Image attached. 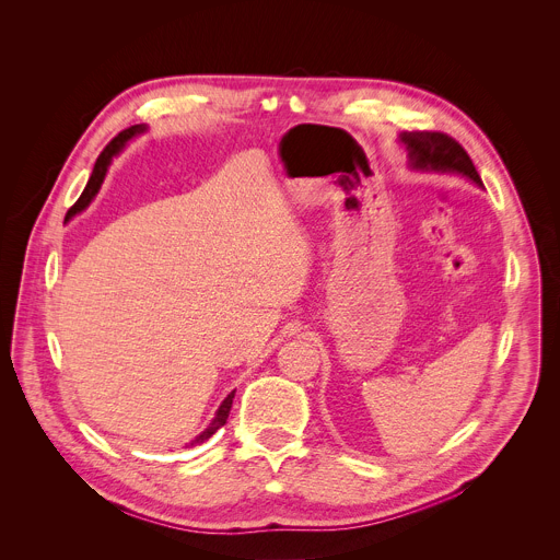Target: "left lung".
I'll use <instances>...</instances> for the list:
<instances>
[{
	"label": "left lung",
	"instance_id": "obj_1",
	"mask_svg": "<svg viewBox=\"0 0 560 560\" xmlns=\"http://www.w3.org/2000/svg\"><path fill=\"white\" fill-rule=\"evenodd\" d=\"M409 151V162L413 168L422 171H442V173H459L481 186V177L466 153V149L442 131H405L400 133Z\"/></svg>",
	"mask_w": 560,
	"mask_h": 560
}]
</instances>
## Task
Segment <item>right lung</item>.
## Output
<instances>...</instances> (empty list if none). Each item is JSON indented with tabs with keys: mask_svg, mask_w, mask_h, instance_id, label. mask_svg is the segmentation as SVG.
<instances>
[{
	"mask_svg": "<svg viewBox=\"0 0 560 560\" xmlns=\"http://www.w3.org/2000/svg\"><path fill=\"white\" fill-rule=\"evenodd\" d=\"M144 127L142 125H133V127H129V129H125V131H120L103 151H101V155L96 158V164H94V171H92V175H90V179H88V186H85V191H83V196L77 200V205L68 211V215H66V220H70V218H74L77 213H81L90 202H92V198L98 194V189H101V184H103V177H105V173H107V166H109V162H112V158L125 147V142L131 138V136H136L138 131H142ZM233 398H235V392H231L229 394V398L220 405V409H218V413H215V418H213V422L191 442V446H196V444H205L211 435H215L218 433V429H222L224 424H226V420H229V413H231V407H233Z\"/></svg>",
	"mask_w": 560,
	"mask_h": 560,
	"instance_id": "1",
	"label": "right lung"
}]
</instances>
